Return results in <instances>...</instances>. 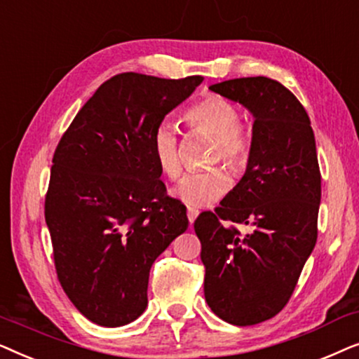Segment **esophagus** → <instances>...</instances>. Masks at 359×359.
I'll return each instance as SVG.
<instances>
[{
    "instance_id": "obj_1",
    "label": "esophagus",
    "mask_w": 359,
    "mask_h": 359,
    "mask_svg": "<svg viewBox=\"0 0 359 359\" xmlns=\"http://www.w3.org/2000/svg\"><path fill=\"white\" fill-rule=\"evenodd\" d=\"M198 210H196V209H193V208H189L188 209V220H189V224H193L194 222V220H196V217H198Z\"/></svg>"
}]
</instances>
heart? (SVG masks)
<instances>
[{"mask_svg": "<svg viewBox=\"0 0 359 359\" xmlns=\"http://www.w3.org/2000/svg\"><path fill=\"white\" fill-rule=\"evenodd\" d=\"M184 122L194 134L214 137L210 163L224 161L232 171L247 168L253 149V132L240 121V111L233 101L209 93L191 104L184 112ZM151 155L158 168L170 180L181 173L180 135L168 121L155 127L150 139ZM230 175L220 166L186 173L175 186L173 196L191 208H208L222 198L230 188Z\"/></svg>", "mask_w": 359, "mask_h": 359, "instance_id": "b5f03b06", "label": "heart"}]
</instances>
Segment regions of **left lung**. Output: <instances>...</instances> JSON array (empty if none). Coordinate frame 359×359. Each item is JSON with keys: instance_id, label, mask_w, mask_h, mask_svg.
Segmentation results:
<instances>
[{"instance_id": "1", "label": "left lung", "mask_w": 359, "mask_h": 359, "mask_svg": "<svg viewBox=\"0 0 359 359\" xmlns=\"http://www.w3.org/2000/svg\"><path fill=\"white\" fill-rule=\"evenodd\" d=\"M210 90L252 112L253 149L243 178L194 222L204 296L232 325L264 322L291 299L317 242L320 168L306 109L281 83L235 78ZM237 224H250L242 234Z\"/></svg>"}]
</instances>
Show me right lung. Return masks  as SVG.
I'll use <instances>...</instances> for the list:
<instances>
[{"instance_id":"add662e5","label":"right lung","mask_w":359,"mask_h":359,"mask_svg":"<svg viewBox=\"0 0 359 359\" xmlns=\"http://www.w3.org/2000/svg\"><path fill=\"white\" fill-rule=\"evenodd\" d=\"M203 80L119 73L58 142L46 194L53 262L68 299L97 325L121 327L144 313L151 264L188 229L150 139Z\"/></svg>"}]
</instances>
